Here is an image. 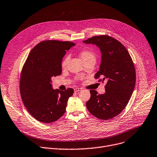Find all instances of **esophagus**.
<instances>
[{
  "instance_id": "1",
  "label": "esophagus",
  "mask_w": 157,
  "mask_h": 157,
  "mask_svg": "<svg viewBox=\"0 0 157 157\" xmlns=\"http://www.w3.org/2000/svg\"><path fill=\"white\" fill-rule=\"evenodd\" d=\"M81 90H82V89H81V88H75V89H74L75 92L80 91H81Z\"/></svg>"
}]
</instances>
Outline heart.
Wrapping results in <instances>:
<instances>
[{"label":"heart","mask_w":157,"mask_h":157,"mask_svg":"<svg viewBox=\"0 0 157 157\" xmlns=\"http://www.w3.org/2000/svg\"><path fill=\"white\" fill-rule=\"evenodd\" d=\"M80 57L82 61L85 62L86 61L90 60H95V55L94 54V52L91 50H82L80 52ZM69 60V57L67 56L63 60L62 62V67H65Z\"/></svg>","instance_id":"heart-1"}]
</instances>
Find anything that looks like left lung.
Returning <instances> with one entry per match:
<instances>
[{"label": "left lung", "instance_id": "left-lung-1", "mask_svg": "<svg viewBox=\"0 0 157 157\" xmlns=\"http://www.w3.org/2000/svg\"><path fill=\"white\" fill-rule=\"evenodd\" d=\"M83 43L95 45L100 48L101 64L95 78L101 76V81H107L105 93L98 95L97 91L90 90L86 107L100 119H112L126 107L133 93L136 72L132 60L126 47L109 36H93Z\"/></svg>", "mask_w": 157, "mask_h": 157}]
</instances>
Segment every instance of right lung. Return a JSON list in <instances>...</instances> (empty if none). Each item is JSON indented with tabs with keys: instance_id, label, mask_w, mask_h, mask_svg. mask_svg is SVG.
<instances>
[{
	"instance_id": "obj_1",
	"label": "right lung",
	"mask_w": 157,
	"mask_h": 157,
	"mask_svg": "<svg viewBox=\"0 0 157 157\" xmlns=\"http://www.w3.org/2000/svg\"><path fill=\"white\" fill-rule=\"evenodd\" d=\"M75 44L57 40L43 41L28 55L20 78V93L29 113L43 123L56 121L66 112L67 103L74 93L54 90L52 78L62 73V60Z\"/></svg>"
}]
</instances>
